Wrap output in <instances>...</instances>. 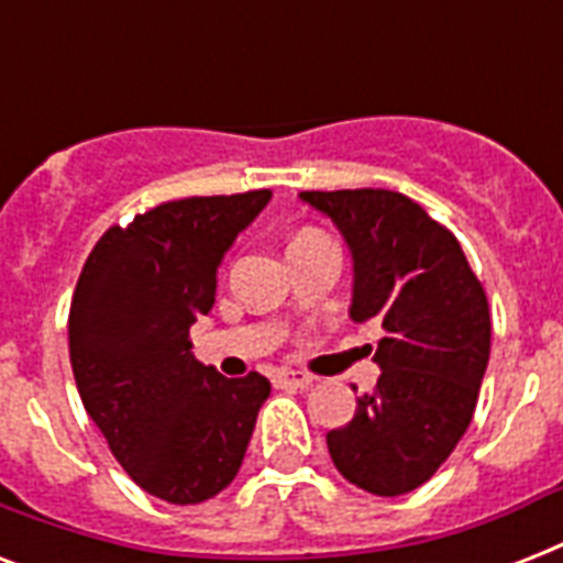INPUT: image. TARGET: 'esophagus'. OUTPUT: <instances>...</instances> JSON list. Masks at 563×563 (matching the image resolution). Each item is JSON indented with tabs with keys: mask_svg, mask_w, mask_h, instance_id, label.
Returning a JSON list of instances; mask_svg holds the SVG:
<instances>
[{
	"mask_svg": "<svg viewBox=\"0 0 563 563\" xmlns=\"http://www.w3.org/2000/svg\"><path fill=\"white\" fill-rule=\"evenodd\" d=\"M274 383L280 385V388H309L316 379L303 374V371H280V374L274 376Z\"/></svg>",
	"mask_w": 563,
	"mask_h": 563,
	"instance_id": "esophagus-1",
	"label": "esophagus"
}]
</instances>
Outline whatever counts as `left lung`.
Segmentation results:
<instances>
[{
	"mask_svg": "<svg viewBox=\"0 0 563 563\" xmlns=\"http://www.w3.org/2000/svg\"><path fill=\"white\" fill-rule=\"evenodd\" d=\"M351 247L356 324L379 321L376 388L327 432L344 479L376 497L420 488L473 420L490 356L488 298L459 239L388 189L300 192ZM356 391V388H353Z\"/></svg>",
	"mask_w": 563,
	"mask_h": 563,
	"instance_id": "left-lung-1",
	"label": "left lung"
}]
</instances>
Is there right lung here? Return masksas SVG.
I'll return each mask as SVG.
<instances>
[{"label":"right lung","mask_w":563,"mask_h":563,"mask_svg":"<svg viewBox=\"0 0 563 563\" xmlns=\"http://www.w3.org/2000/svg\"><path fill=\"white\" fill-rule=\"evenodd\" d=\"M272 201L268 189L184 198L110 228L69 309L78 394L110 453L152 497L195 506L236 479L263 374L228 379L192 356L189 327L216 303L219 265Z\"/></svg>","instance_id":"obj_1"}]
</instances>
